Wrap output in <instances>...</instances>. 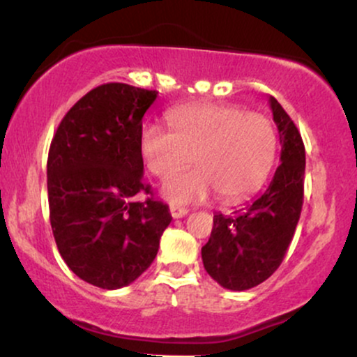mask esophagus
<instances>
[{
    "mask_svg": "<svg viewBox=\"0 0 357 357\" xmlns=\"http://www.w3.org/2000/svg\"><path fill=\"white\" fill-rule=\"evenodd\" d=\"M169 211H171V216L173 218H183V216L188 215V210L183 206H176V204H171L169 206Z\"/></svg>",
    "mask_w": 357,
    "mask_h": 357,
    "instance_id": "34e87169",
    "label": "esophagus"
}]
</instances>
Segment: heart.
<instances>
[{"label": "heart", "mask_w": 357, "mask_h": 357, "mask_svg": "<svg viewBox=\"0 0 357 357\" xmlns=\"http://www.w3.org/2000/svg\"><path fill=\"white\" fill-rule=\"evenodd\" d=\"M171 130L146 126L139 149L151 174L166 179L192 158L196 170L162 188L171 203H198L213 191L238 203L261 188L277 155V132L264 114L231 104H192L167 114Z\"/></svg>", "instance_id": "1"}]
</instances>
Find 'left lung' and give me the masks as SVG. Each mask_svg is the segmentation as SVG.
Instances as JSON below:
<instances>
[{
  "mask_svg": "<svg viewBox=\"0 0 357 357\" xmlns=\"http://www.w3.org/2000/svg\"><path fill=\"white\" fill-rule=\"evenodd\" d=\"M280 139V166L268 188L233 216H213V230L202 248L204 270L230 290H248L280 267L294 238L304 203L305 147L292 119L270 97Z\"/></svg>",
  "mask_w": 357,
  "mask_h": 357,
  "instance_id": "left-lung-1",
  "label": "left lung"
}]
</instances>
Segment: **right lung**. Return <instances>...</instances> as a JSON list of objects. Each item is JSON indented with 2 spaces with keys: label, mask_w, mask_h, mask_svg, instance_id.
<instances>
[{
  "label": "right lung",
  "mask_w": 357,
  "mask_h": 357,
  "mask_svg": "<svg viewBox=\"0 0 357 357\" xmlns=\"http://www.w3.org/2000/svg\"><path fill=\"white\" fill-rule=\"evenodd\" d=\"M155 90L92 89L61 119L47 162L48 206L68 268L100 289H121L149 268L171 216L144 183L139 139ZM150 198L137 202V194Z\"/></svg>",
  "instance_id": "add662e5"
}]
</instances>
